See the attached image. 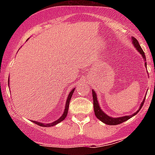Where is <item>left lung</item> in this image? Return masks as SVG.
Masks as SVG:
<instances>
[{
	"label": "left lung",
	"mask_w": 155,
	"mask_h": 155,
	"mask_svg": "<svg viewBox=\"0 0 155 155\" xmlns=\"http://www.w3.org/2000/svg\"><path fill=\"white\" fill-rule=\"evenodd\" d=\"M132 41H133V44H134V46H135L136 48H137V51H138L139 52L142 54V56L143 57V59L145 61V59L146 58H145V53H144V51H143V50L142 49L140 45L139 44V42L137 41V40L135 38V37H132ZM145 67H146V65H147L146 62H145ZM92 95H93L94 110L95 115H96V117L98 118V119L101 120L102 122L105 123L106 124H108V125H117V124H121V123L127 121L128 119H130V118H132L133 116H134L135 115H137V114L139 112V111L141 109V108L143 106V104H144V101L145 99V98H144L143 101L142 102L141 105H140V108H139V110L137 111V112H136L134 114H133V115H126V116H123V117H118V118H112V117L108 116L107 114L104 113V112L102 111V109H101V107H100V106H99V104H98L97 98V97L96 93H95L94 91V90H92Z\"/></svg>",
	"instance_id": "obj_1"
}]
</instances>
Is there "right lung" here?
Listing matches in <instances>:
<instances>
[{
	"label": "right lung",
	"instance_id": "right-lung-1",
	"mask_svg": "<svg viewBox=\"0 0 155 155\" xmlns=\"http://www.w3.org/2000/svg\"><path fill=\"white\" fill-rule=\"evenodd\" d=\"M8 82H9V80H8ZM74 90H75V87H74V88H73V90H72L70 92V94H69V95H68V99H67L66 105H65V109H64V111L63 115H62L61 116L60 118H59L57 120V121H54V122H52V123H50V124H43V123L38 122V121H32L33 122L35 123V124H38V125L42 126V127H51V126H54V125H55V124H58V123H60L61 121H64V120L65 119V118H66L67 115H68V109H69V104H70V99H71V97H72V95H73Z\"/></svg>",
	"mask_w": 155,
	"mask_h": 155
}]
</instances>
